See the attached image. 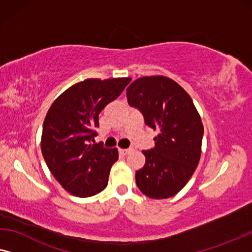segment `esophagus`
I'll list each match as a JSON object with an SVG mask.
<instances>
[{
    "instance_id": "obj_1",
    "label": "esophagus",
    "mask_w": 252,
    "mask_h": 252,
    "mask_svg": "<svg viewBox=\"0 0 252 252\" xmlns=\"http://www.w3.org/2000/svg\"><path fill=\"white\" fill-rule=\"evenodd\" d=\"M131 152L130 148H123V150H120V154L123 155V157H126V155H127Z\"/></svg>"
}]
</instances>
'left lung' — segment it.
I'll use <instances>...</instances> for the list:
<instances>
[{
    "instance_id": "obj_1",
    "label": "left lung",
    "mask_w": 252,
    "mask_h": 252,
    "mask_svg": "<svg viewBox=\"0 0 252 252\" xmlns=\"http://www.w3.org/2000/svg\"><path fill=\"white\" fill-rule=\"evenodd\" d=\"M127 102L158 131L155 147L143 151L145 165L136 171L140 192L151 198L176 195L195 171L201 158L203 125L189 94L169 77L144 76L126 89Z\"/></svg>"
}]
</instances>
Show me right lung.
Segmentation results:
<instances>
[{
	"mask_svg": "<svg viewBox=\"0 0 252 252\" xmlns=\"http://www.w3.org/2000/svg\"><path fill=\"white\" fill-rule=\"evenodd\" d=\"M130 77L88 79L63 91L44 119L41 151L49 170L72 195L89 197L108 184L116 148L94 143V129L105 106L121 94Z\"/></svg>",
	"mask_w": 252,
	"mask_h": 252,
	"instance_id": "right-lung-1",
	"label": "right lung"
}]
</instances>
